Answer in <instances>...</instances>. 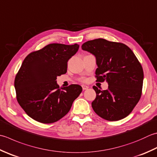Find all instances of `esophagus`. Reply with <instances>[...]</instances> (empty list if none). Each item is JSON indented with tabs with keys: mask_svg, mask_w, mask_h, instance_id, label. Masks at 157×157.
I'll return each mask as SVG.
<instances>
[{
	"mask_svg": "<svg viewBox=\"0 0 157 157\" xmlns=\"http://www.w3.org/2000/svg\"><path fill=\"white\" fill-rule=\"evenodd\" d=\"M89 87L88 86H86V85H82V89L83 90H86V89H88Z\"/></svg>",
	"mask_w": 157,
	"mask_h": 157,
	"instance_id": "34e87169",
	"label": "esophagus"
}]
</instances>
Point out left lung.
I'll use <instances>...</instances> for the list:
<instances>
[{"instance_id":"8db88e82","label":"left lung","mask_w":157,"mask_h":157,"mask_svg":"<svg viewBox=\"0 0 157 157\" xmlns=\"http://www.w3.org/2000/svg\"><path fill=\"white\" fill-rule=\"evenodd\" d=\"M82 49L96 58L97 81L108 84L105 90L93 87L97 94L92 102L94 112L109 121L127 117L142 95L144 72L136 55L127 45L104 39L86 42Z\"/></svg>"}]
</instances>
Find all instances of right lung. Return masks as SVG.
<instances>
[{
  "instance_id": "right-lung-1",
  "label": "right lung",
  "mask_w": 157,
  "mask_h": 157,
  "mask_svg": "<svg viewBox=\"0 0 157 157\" xmlns=\"http://www.w3.org/2000/svg\"><path fill=\"white\" fill-rule=\"evenodd\" d=\"M79 45L52 44L29 54L15 78L17 100L30 118L44 124L59 121L82 91L81 86L60 88L57 77L67 73V62Z\"/></svg>"
}]
</instances>
